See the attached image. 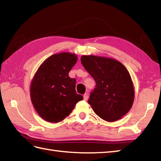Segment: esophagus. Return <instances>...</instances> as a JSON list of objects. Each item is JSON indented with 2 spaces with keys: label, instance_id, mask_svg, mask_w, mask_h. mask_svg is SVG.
Segmentation results:
<instances>
[{
  "label": "esophagus",
  "instance_id": "obj_1",
  "mask_svg": "<svg viewBox=\"0 0 161 161\" xmlns=\"http://www.w3.org/2000/svg\"><path fill=\"white\" fill-rule=\"evenodd\" d=\"M88 94L86 93H85L84 95V100H85V101H86L87 100H88Z\"/></svg>",
  "mask_w": 161,
  "mask_h": 161
}]
</instances>
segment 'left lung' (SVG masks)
Returning a JSON list of instances; mask_svg holds the SVG:
<instances>
[{"label": "left lung", "mask_w": 161, "mask_h": 161, "mask_svg": "<svg viewBox=\"0 0 161 161\" xmlns=\"http://www.w3.org/2000/svg\"><path fill=\"white\" fill-rule=\"evenodd\" d=\"M81 62L96 83L89 104L99 117L107 122L122 118L131 109L134 88L127 69L111 58L83 55Z\"/></svg>", "instance_id": "left-lung-1"}]
</instances>
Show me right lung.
Returning a JSON list of instances; mask_svg holds the SVG:
<instances>
[{
    "label": "right lung",
    "mask_w": 161,
    "mask_h": 161,
    "mask_svg": "<svg viewBox=\"0 0 161 161\" xmlns=\"http://www.w3.org/2000/svg\"><path fill=\"white\" fill-rule=\"evenodd\" d=\"M77 61L76 54L61 53L49 57L39 66L30 86V97L46 121H62L83 96L75 91L76 80L68 75Z\"/></svg>",
    "instance_id": "1"
}]
</instances>
